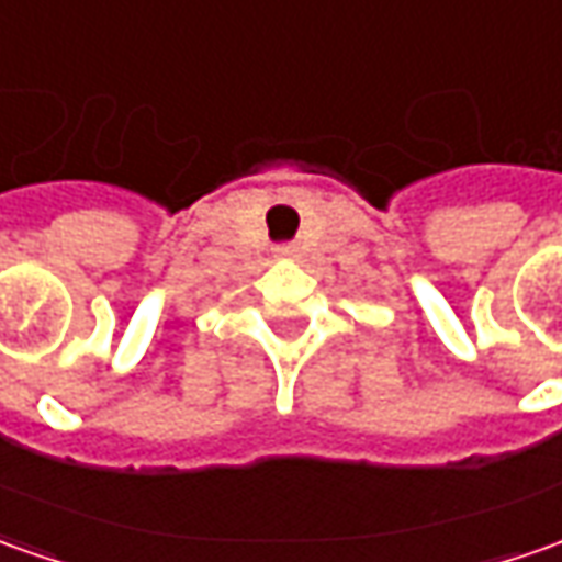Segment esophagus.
Masks as SVG:
<instances>
[{"label":"esophagus","instance_id":"esophagus-1","mask_svg":"<svg viewBox=\"0 0 562 562\" xmlns=\"http://www.w3.org/2000/svg\"><path fill=\"white\" fill-rule=\"evenodd\" d=\"M277 255H280V258H295V246H289V243H285V246L277 249Z\"/></svg>","mask_w":562,"mask_h":562}]
</instances>
